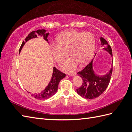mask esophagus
Segmentation results:
<instances>
[{"label": "esophagus", "mask_w": 132, "mask_h": 132, "mask_svg": "<svg viewBox=\"0 0 132 132\" xmlns=\"http://www.w3.org/2000/svg\"><path fill=\"white\" fill-rule=\"evenodd\" d=\"M68 75L70 76H75L76 75V72H69V73H68Z\"/></svg>", "instance_id": "obj_1"}]
</instances>
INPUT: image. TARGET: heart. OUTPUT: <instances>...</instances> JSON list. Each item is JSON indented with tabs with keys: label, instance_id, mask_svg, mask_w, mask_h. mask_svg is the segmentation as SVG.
Wrapping results in <instances>:
<instances>
[{
	"label": "heart",
	"instance_id": "heart-1",
	"mask_svg": "<svg viewBox=\"0 0 132 132\" xmlns=\"http://www.w3.org/2000/svg\"><path fill=\"white\" fill-rule=\"evenodd\" d=\"M57 42H52L51 51L54 60L61 63L69 54L71 55L62 64L66 70L75 69L78 63L84 65L92 57L96 44V39L92 33L69 30L58 36Z\"/></svg>",
	"mask_w": 132,
	"mask_h": 132
}]
</instances>
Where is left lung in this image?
<instances>
[{
	"instance_id": "left-lung-1",
	"label": "left lung",
	"mask_w": 132,
	"mask_h": 132,
	"mask_svg": "<svg viewBox=\"0 0 132 132\" xmlns=\"http://www.w3.org/2000/svg\"><path fill=\"white\" fill-rule=\"evenodd\" d=\"M100 40L102 46L108 45V47L103 48V50L108 51L112 56L111 48L108 44V42L102 37H101ZM92 62L93 61H92L85 68L78 72V75L82 79V83L80 88L76 89V92L82 97L89 100L96 98L105 92L109 84L112 72L113 62L111 70L106 75L103 76L95 74L93 70Z\"/></svg>"
}]
</instances>
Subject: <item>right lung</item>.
I'll return each mask as SVG.
<instances>
[{
	"label": "right lung",
	"instance_id": "obj_1",
	"mask_svg": "<svg viewBox=\"0 0 132 132\" xmlns=\"http://www.w3.org/2000/svg\"><path fill=\"white\" fill-rule=\"evenodd\" d=\"M46 32V30L42 29V30H38L37 31H33L30 32L29 34L27 36V37L24 39V41H23L22 44H21L19 52L22 50L23 46L26 43V42L29 40L35 38L37 37L36 34L39 35H43V36L44 39H45L46 41L48 42L47 37L49 35V33H45ZM66 76V74L63 72H61L60 70L57 69L56 67H53V74L51 78V80L48 84V86L45 88L43 91H42L40 93H36V94H31V96L35 98L36 99L38 100H45L48 99L49 98L53 96V95L57 92V89H58V85H59V82L61 79H62Z\"/></svg>",
	"mask_w": 132,
	"mask_h": 132
}]
</instances>
